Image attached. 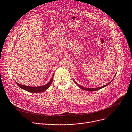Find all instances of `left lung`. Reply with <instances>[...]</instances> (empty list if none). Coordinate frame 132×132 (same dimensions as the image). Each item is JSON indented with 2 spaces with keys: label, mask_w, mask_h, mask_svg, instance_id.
Segmentation results:
<instances>
[{
  "label": "left lung",
  "mask_w": 132,
  "mask_h": 132,
  "mask_svg": "<svg viewBox=\"0 0 132 132\" xmlns=\"http://www.w3.org/2000/svg\"><path fill=\"white\" fill-rule=\"evenodd\" d=\"M114 77H115V76H114ZM113 79H114V78H113ZM113 79L112 80V81L113 80ZM73 81H74V80H73ZM112 81H110V82H109L108 84H106V85H104V86H102V87H98V88H85V87H82L81 86H80V85H79V84H78L75 81H74V82H75L77 85V86H78L79 88H80L81 89L85 90H87V91H89V92H94V91L98 90H99V89H101V88H104V87L107 86V85H108L109 84H110L111 83V82H112Z\"/></svg>",
  "instance_id": "obj_1"
}]
</instances>
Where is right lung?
<instances>
[{"label": "right lung", "mask_w": 132, "mask_h": 132, "mask_svg": "<svg viewBox=\"0 0 132 132\" xmlns=\"http://www.w3.org/2000/svg\"><path fill=\"white\" fill-rule=\"evenodd\" d=\"M53 76L54 74L53 75L51 79L50 80V82H48L47 84L42 86H39V87H30V86H24V85H22L21 84H18L17 82L16 83L17 85L23 89L25 90L26 91H27V92L29 93H42L44 92L45 90H46L47 89H48L50 86L51 85L53 80Z\"/></svg>", "instance_id": "right-lung-1"}]
</instances>
